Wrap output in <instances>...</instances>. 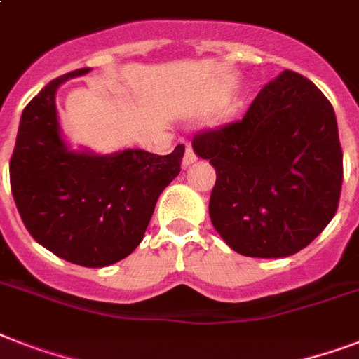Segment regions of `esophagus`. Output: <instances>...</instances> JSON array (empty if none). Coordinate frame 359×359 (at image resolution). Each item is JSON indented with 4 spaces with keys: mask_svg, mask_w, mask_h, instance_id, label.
<instances>
[{
    "mask_svg": "<svg viewBox=\"0 0 359 359\" xmlns=\"http://www.w3.org/2000/svg\"><path fill=\"white\" fill-rule=\"evenodd\" d=\"M197 156H196V152H194V149H191L190 145L186 147V152H184V158H182V165L184 168H190L191 163H196Z\"/></svg>",
    "mask_w": 359,
    "mask_h": 359,
    "instance_id": "1",
    "label": "esophagus"
}]
</instances>
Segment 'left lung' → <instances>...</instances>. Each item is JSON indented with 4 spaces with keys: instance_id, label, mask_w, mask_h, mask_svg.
<instances>
[{
    "instance_id": "8db88e82",
    "label": "left lung",
    "mask_w": 359,
    "mask_h": 359,
    "mask_svg": "<svg viewBox=\"0 0 359 359\" xmlns=\"http://www.w3.org/2000/svg\"><path fill=\"white\" fill-rule=\"evenodd\" d=\"M191 147L216 169L210 222L240 255H294L335 216L343 184L335 111L292 70L262 87L244 119L196 135Z\"/></svg>"
}]
</instances>
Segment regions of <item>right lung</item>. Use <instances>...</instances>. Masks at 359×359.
Returning <instances> with one entry per match:
<instances>
[{"label":"right lung","instance_id":"add662e5","mask_svg":"<svg viewBox=\"0 0 359 359\" xmlns=\"http://www.w3.org/2000/svg\"><path fill=\"white\" fill-rule=\"evenodd\" d=\"M80 69L50 81L20 119L11 158V190L29 235L65 261L109 266L145 236L156 201L180 173L184 145L168 156L141 149L97 154L70 149L55 95Z\"/></svg>","mask_w":359,"mask_h":359}]
</instances>
